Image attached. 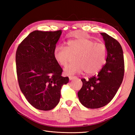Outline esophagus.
<instances>
[{
	"mask_svg": "<svg viewBox=\"0 0 135 135\" xmlns=\"http://www.w3.org/2000/svg\"><path fill=\"white\" fill-rule=\"evenodd\" d=\"M76 76H69V79L70 80H72L73 79H75L76 78Z\"/></svg>",
	"mask_w": 135,
	"mask_h": 135,
	"instance_id": "obj_1",
	"label": "esophagus"
}]
</instances>
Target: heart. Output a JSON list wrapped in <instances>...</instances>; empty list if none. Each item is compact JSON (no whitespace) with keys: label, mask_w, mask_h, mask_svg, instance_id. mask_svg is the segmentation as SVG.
<instances>
[{"label":"heart","mask_w":135,"mask_h":135,"mask_svg":"<svg viewBox=\"0 0 135 135\" xmlns=\"http://www.w3.org/2000/svg\"><path fill=\"white\" fill-rule=\"evenodd\" d=\"M67 47L57 46L54 51L55 60L61 67H65L76 57V63L66 67L67 75L81 73L94 74L102 69L106 62L107 49L103 43H95L90 38L81 37L69 40Z\"/></svg>","instance_id":"1"}]
</instances>
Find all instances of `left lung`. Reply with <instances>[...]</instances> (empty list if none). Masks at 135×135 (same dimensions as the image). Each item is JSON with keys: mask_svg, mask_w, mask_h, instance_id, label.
I'll return each instance as SVG.
<instances>
[{"mask_svg": "<svg viewBox=\"0 0 135 135\" xmlns=\"http://www.w3.org/2000/svg\"><path fill=\"white\" fill-rule=\"evenodd\" d=\"M107 49L106 64L97 75L81 79L83 86L77 95L86 108L95 109L108 104L113 99L123 81L124 61L122 46L115 38L101 33Z\"/></svg>", "mask_w": 135, "mask_h": 135, "instance_id": "8db88e82", "label": "left lung"}]
</instances>
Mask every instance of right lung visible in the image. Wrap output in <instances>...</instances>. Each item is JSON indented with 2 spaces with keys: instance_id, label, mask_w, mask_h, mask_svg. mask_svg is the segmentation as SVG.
Returning <instances> with one entry per match:
<instances>
[{
  "instance_id": "add662e5",
  "label": "right lung",
  "mask_w": 135,
  "mask_h": 135,
  "mask_svg": "<svg viewBox=\"0 0 135 135\" xmlns=\"http://www.w3.org/2000/svg\"><path fill=\"white\" fill-rule=\"evenodd\" d=\"M61 30L31 32L18 45L16 68L18 84L26 99L35 108L51 110L59 103L61 90L69 81L54 57Z\"/></svg>"
}]
</instances>
